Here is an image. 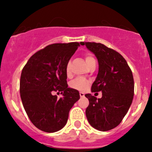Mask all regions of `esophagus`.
<instances>
[{"mask_svg":"<svg viewBox=\"0 0 152 152\" xmlns=\"http://www.w3.org/2000/svg\"><path fill=\"white\" fill-rule=\"evenodd\" d=\"M79 96H80V97H84V96H85V93H84L83 92H80V93H79Z\"/></svg>","mask_w":152,"mask_h":152,"instance_id":"1","label":"esophagus"}]
</instances>
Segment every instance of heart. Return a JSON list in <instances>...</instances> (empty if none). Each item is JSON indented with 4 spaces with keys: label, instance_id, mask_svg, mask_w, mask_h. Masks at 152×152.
I'll use <instances>...</instances> for the list:
<instances>
[{
    "label": "heart",
    "instance_id": "heart-1",
    "mask_svg": "<svg viewBox=\"0 0 152 152\" xmlns=\"http://www.w3.org/2000/svg\"><path fill=\"white\" fill-rule=\"evenodd\" d=\"M95 60L94 58L91 56V55L87 54L85 56V61L86 63L87 64V65L92 62V61ZM66 73L67 75L70 73V62L67 64L66 65ZM89 85H90V82H89L87 79H84V78H76L74 80L72 81L70 83V87H72L73 89L78 90H85L88 87Z\"/></svg>",
    "mask_w": 152,
    "mask_h": 152
}]
</instances>
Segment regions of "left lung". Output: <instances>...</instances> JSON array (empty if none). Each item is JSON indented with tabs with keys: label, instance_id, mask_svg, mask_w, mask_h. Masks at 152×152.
<instances>
[{
	"label": "left lung",
	"instance_id": "8db88e82",
	"mask_svg": "<svg viewBox=\"0 0 152 152\" xmlns=\"http://www.w3.org/2000/svg\"><path fill=\"white\" fill-rule=\"evenodd\" d=\"M93 52L99 62V73L91 91L102 92L97 99L88 93L86 116L93 128L105 132L118 126L128 112L134 96V79L125 59L102 43L81 42Z\"/></svg>",
	"mask_w": 152,
	"mask_h": 152
}]
</instances>
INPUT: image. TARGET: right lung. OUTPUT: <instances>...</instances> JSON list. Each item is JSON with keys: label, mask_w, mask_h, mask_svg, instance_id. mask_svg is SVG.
I'll list each match as a JSON object with an SVG mask.
<instances>
[{"label": "right lung", "mask_w": 152, "mask_h": 152, "mask_svg": "<svg viewBox=\"0 0 152 152\" xmlns=\"http://www.w3.org/2000/svg\"><path fill=\"white\" fill-rule=\"evenodd\" d=\"M80 46L79 42L48 45L31 56L23 68L20 93L32 124L45 132H55L67 124L69 111L80 99L67 84L66 65ZM61 92L59 99L53 93Z\"/></svg>", "instance_id": "right-lung-1"}]
</instances>
